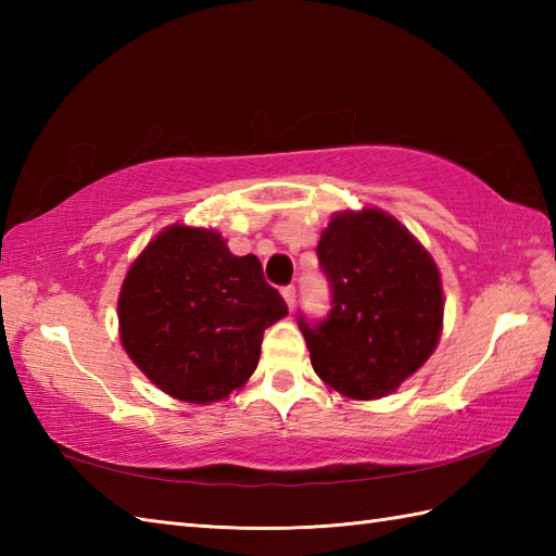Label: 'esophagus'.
<instances>
[{"label": "esophagus", "mask_w": 556, "mask_h": 556, "mask_svg": "<svg viewBox=\"0 0 556 556\" xmlns=\"http://www.w3.org/2000/svg\"><path fill=\"white\" fill-rule=\"evenodd\" d=\"M281 296H285L289 311H293V305H296V287H285L281 289Z\"/></svg>", "instance_id": "34e87169"}]
</instances>
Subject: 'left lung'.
<instances>
[{"mask_svg":"<svg viewBox=\"0 0 556 556\" xmlns=\"http://www.w3.org/2000/svg\"><path fill=\"white\" fill-rule=\"evenodd\" d=\"M317 257L332 311L315 325L299 317L313 370L349 399L396 392L442 334L444 296L432 255L392 215L363 207L329 219Z\"/></svg>","mask_w":556,"mask_h":556,"instance_id":"obj_1","label":"left lung"}]
</instances>
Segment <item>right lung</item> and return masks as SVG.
Segmentation results:
<instances>
[{
    "label": "right lung",
    "instance_id": "obj_1",
    "mask_svg": "<svg viewBox=\"0 0 556 556\" xmlns=\"http://www.w3.org/2000/svg\"><path fill=\"white\" fill-rule=\"evenodd\" d=\"M122 344L148 380L188 404L241 389L269 325L289 313L255 255L215 229L172 224L140 253L119 293Z\"/></svg>",
    "mask_w": 556,
    "mask_h": 556
}]
</instances>
